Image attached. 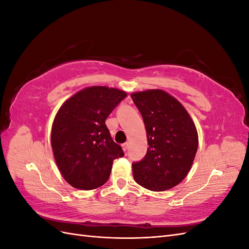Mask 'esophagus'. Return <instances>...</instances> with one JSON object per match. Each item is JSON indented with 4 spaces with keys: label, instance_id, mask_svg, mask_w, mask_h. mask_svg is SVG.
<instances>
[{
    "label": "esophagus",
    "instance_id": "esophagus-1",
    "mask_svg": "<svg viewBox=\"0 0 249 249\" xmlns=\"http://www.w3.org/2000/svg\"><path fill=\"white\" fill-rule=\"evenodd\" d=\"M122 146H123V149L124 150V152H126L127 148H129V143L125 142V143H124V144H123Z\"/></svg>",
    "mask_w": 249,
    "mask_h": 249
}]
</instances>
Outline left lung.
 Returning a JSON list of instances; mask_svg holds the SVG:
<instances>
[{"mask_svg": "<svg viewBox=\"0 0 249 249\" xmlns=\"http://www.w3.org/2000/svg\"><path fill=\"white\" fill-rule=\"evenodd\" d=\"M145 124L148 148L134 162L136 183L152 191L179 184L189 172L198 147L194 123L177 99L160 89L131 94Z\"/></svg>", "mask_w": 249, "mask_h": 249, "instance_id": "8db88e82", "label": "left lung"}]
</instances>
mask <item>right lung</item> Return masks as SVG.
I'll return each instance as SVG.
<instances>
[{"mask_svg":"<svg viewBox=\"0 0 249 249\" xmlns=\"http://www.w3.org/2000/svg\"><path fill=\"white\" fill-rule=\"evenodd\" d=\"M126 97L123 90L93 86L81 90L59 109L52 127V148L67 183L92 190L107 182L113 160L124 156L105 120Z\"/></svg>","mask_w":249,"mask_h":249,"instance_id":"1","label":"right lung"}]
</instances>
